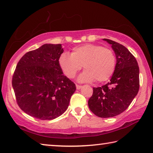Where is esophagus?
Returning <instances> with one entry per match:
<instances>
[{
    "label": "esophagus",
    "mask_w": 153,
    "mask_h": 153,
    "mask_svg": "<svg viewBox=\"0 0 153 153\" xmlns=\"http://www.w3.org/2000/svg\"><path fill=\"white\" fill-rule=\"evenodd\" d=\"M82 88V86H80V85L76 84V88H77V90H79L80 88Z\"/></svg>",
    "instance_id": "esophagus-1"
}]
</instances>
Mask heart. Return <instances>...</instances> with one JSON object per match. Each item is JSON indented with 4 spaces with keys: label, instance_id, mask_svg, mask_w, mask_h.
<instances>
[{
    "label": "heart",
    "instance_id": "obj_1",
    "mask_svg": "<svg viewBox=\"0 0 153 153\" xmlns=\"http://www.w3.org/2000/svg\"><path fill=\"white\" fill-rule=\"evenodd\" d=\"M59 66L65 76L74 78L82 65L86 69L78 77L81 82L96 79L103 82L113 76L116 68V57L112 50L101 45L87 44L74 48L71 55L63 53L59 58Z\"/></svg>",
    "mask_w": 153,
    "mask_h": 153
}]
</instances>
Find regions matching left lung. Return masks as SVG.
Instances as JSON below:
<instances>
[{"label":"left lung","instance_id":"8db88e82","mask_svg":"<svg viewBox=\"0 0 153 153\" xmlns=\"http://www.w3.org/2000/svg\"><path fill=\"white\" fill-rule=\"evenodd\" d=\"M103 40L111 45L115 52L116 68L110 82L101 87L93 88V94L88 104L94 115L107 118L123 113L138 94L139 67L136 58L125 46L109 39Z\"/></svg>","mask_w":153,"mask_h":153}]
</instances>
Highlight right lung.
<instances>
[{
	"label": "right lung",
	"instance_id": "right-lung-1",
	"mask_svg": "<svg viewBox=\"0 0 153 153\" xmlns=\"http://www.w3.org/2000/svg\"><path fill=\"white\" fill-rule=\"evenodd\" d=\"M63 53L60 44H45L27 52L18 62L12 86L17 105L27 115L51 120L67 110L76 87L59 66Z\"/></svg>",
	"mask_w": 153,
	"mask_h": 153
}]
</instances>
